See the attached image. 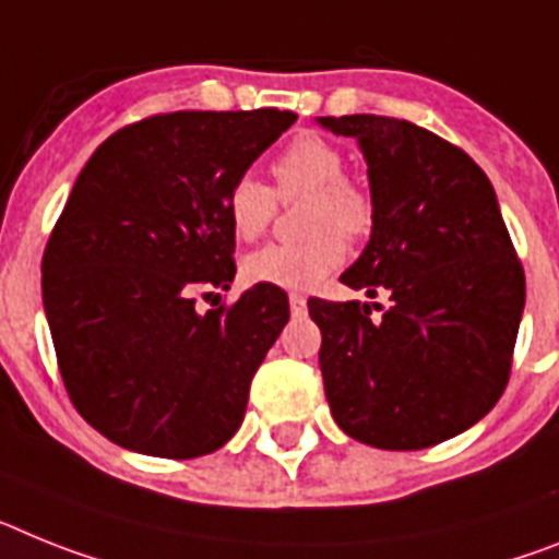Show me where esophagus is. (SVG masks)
I'll return each mask as SVG.
<instances>
[{"label": "esophagus", "instance_id": "obj_1", "mask_svg": "<svg viewBox=\"0 0 559 559\" xmlns=\"http://www.w3.org/2000/svg\"><path fill=\"white\" fill-rule=\"evenodd\" d=\"M289 312H293L295 318L307 316V298H304V295H298V293L289 295Z\"/></svg>", "mask_w": 559, "mask_h": 559}]
</instances>
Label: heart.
<instances>
[{"label":"heart","instance_id":"1","mask_svg":"<svg viewBox=\"0 0 559 559\" xmlns=\"http://www.w3.org/2000/svg\"><path fill=\"white\" fill-rule=\"evenodd\" d=\"M266 187L255 176H238L224 195L229 227L243 241L264 233L281 201L304 199L298 241L266 243L243 258L241 272L250 284L278 289H312L344 264L346 238L369 236L374 224V199L367 187L346 176L344 150L318 133L295 135L272 162Z\"/></svg>","mask_w":559,"mask_h":559}]
</instances>
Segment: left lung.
Listing matches in <instances>:
<instances>
[{"label":"left lung","mask_w":559,"mask_h":559,"mask_svg":"<svg viewBox=\"0 0 559 559\" xmlns=\"http://www.w3.org/2000/svg\"><path fill=\"white\" fill-rule=\"evenodd\" d=\"M369 164L374 224L346 287L389 304L309 301L335 424L412 452L475 426L511 374L526 275L486 173L461 147L392 116H323Z\"/></svg>","instance_id":"left-lung-1"}]
</instances>
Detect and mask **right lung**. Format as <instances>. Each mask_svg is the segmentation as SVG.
I'll list each match as a JSON object with an SVG mask.
<instances>
[{
  "instance_id": "obj_1",
  "label": "right lung",
  "mask_w": 559,
  "mask_h": 559,
  "mask_svg": "<svg viewBox=\"0 0 559 559\" xmlns=\"http://www.w3.org/2000/svg\"><path fill=\"white\" fill-rule=\"evenodd\" d=\"M295 119L158 112L116 130L79 173L41 255V298L70 401L112 443L187 461L241 426L287 293L255 284L210 312L195 301L236 275L229 185Z\"/></svg>"
}]
</instances>
